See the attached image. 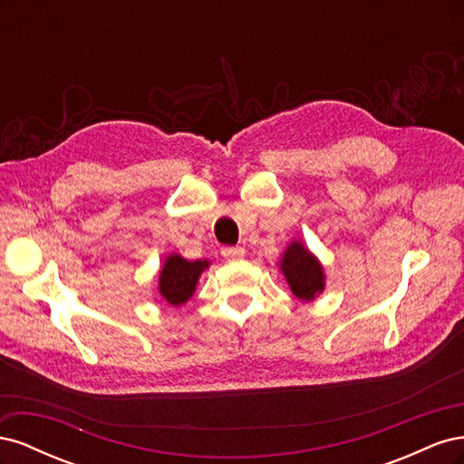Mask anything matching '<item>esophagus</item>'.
Here are the masks:
<instances>
[{
  "label": "esophagus",
  "instance_id": "34e87169",
  "mask_svg": "<svg viewBox=\"0 0 464 464\" xmlns=\"http://www.w3.org/2000/svg\"><path fill=\"white\" fill-rule=\"evenodd\" d=\"M222 257L228 261H237L246 257V249L240 246H230V247H222Z\"/></svg>",
  "mask_w": 464,
  "mask_h": 464
}]
</instances>
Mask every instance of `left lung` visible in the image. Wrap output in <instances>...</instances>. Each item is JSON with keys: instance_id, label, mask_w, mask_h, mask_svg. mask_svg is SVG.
Listing matches in <instances>:
<instances>
[{"instance_id": "8db88e82", "label": "left lung", "mask_w": 464, "mask_h": 464, "mask_svg": "<svg viewBox=\"0 0 464 464\" xmlns=\"http://www.w3.org/2000/svg\"><path fill=\"white\" fill-rule=\"evenodd\" d=\"M288 288L302 302H314L325 290V269L302 240H292L278 261Z\"/></svg>"}]
</instances>
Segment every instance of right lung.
<instances>
[{
  "instance_id": "obj_1",
  "label": "right lung",
  "mask_w": 464,
  "mask_h": 464,
  "mask_svg": "<svg viewBox=\"0 0 464 464\" xmlns=\"http://www.w3.org/2000/svg\"><path fill=\"white\" fill-rule=\"evenodd\" d=\"M208 266L210 263L207 259L188 261L179 254L168 256L159 275V292L162 300L174 307L186 304L193 296L203 271Z\"/></svg>"
}]
</instances>
